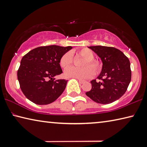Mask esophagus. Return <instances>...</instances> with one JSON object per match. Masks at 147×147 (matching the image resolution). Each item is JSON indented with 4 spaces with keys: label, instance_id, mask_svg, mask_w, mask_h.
I'll use <instances>...</instances> for the list:
<instances>
[{
    "label": "esophagus",
    "instance_id": "obj_1",
    "mask_svg": "<svg viewBox=\"0 0 147 147\" xmlns=\"http://www.w3.org/2000/svg\"><path fill=\"white\" fill-rule=\"evenodd\" d=\"M78 82L80 84H82L84 83V80H78Z\"/></svg>",
    "mask_w": 147,
    "mask_h": 147
}]
</instances>
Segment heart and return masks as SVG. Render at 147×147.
Returning <instances> with one entry per match:
<instances>
[{"label":"heart","instance_id":"1","mask_svg":"<svg viewBox=\"0 0 147 147\" xmlns=\"http://www.w3.org/2000/svg\"><path fill=\"white\" fill-rule=\"evenodd\" d=\"M77 54L84 58V60L82 62L81 66L83 67H73L65 72V74L69 78L84 80L90 78L93 73L98 74L102 69V64L99 61L94 59V53L91 50L84 48L77 52ZM73 61V57L69 52L65 53L61 57L59 64L63 69L70 67Z\"/></svg>","mask_w":147,"mask_h":147}]
</instances>
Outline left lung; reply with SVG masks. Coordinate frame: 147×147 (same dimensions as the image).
Returning <instances> with one entry per match:
<instances>
[{
    "instance_id": "obj_1",
    "label": "left lung",
    "mask_w": 147,
    "mask_h": 147,
    "mask_svg": "<svg viewBox=\"0 0 147 147\" xmlns=\"http://www.w3.org/2000/svg\"><path fill=\"white\" fill-rule=\"evenodd\" d=\"M100 58L102 68L96 80L91 81L92 88L86 95L99 104H107L120 98L131 81L130 63L123 52L114 47H89Z\"/></svg>"
}]
</instances>
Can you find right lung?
<instances>
[{"label": "right lung", "mask_w": 147, "mask_h": 147, "mask_svg": "<svg viewBox=\"0 0 147 147\" xmlns=\"http://www.w3.org/2000/svg\"><path fill=\"white\" fill-rule=\"evenodd\" d=\"M72 47L49 45L32 50L22 58L17 71L20 88L26 97L38 105L55 101L66 88L67 80H56L62 73L59 60Z\"/></svg>", "instance_id": "right-lung-1"}]
</instances>
